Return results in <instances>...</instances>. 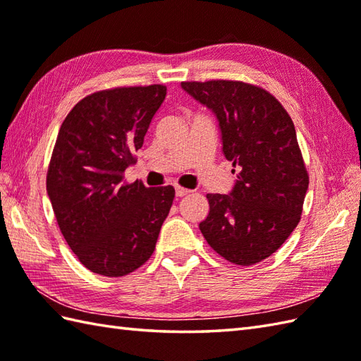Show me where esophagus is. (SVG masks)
<instances>
[{"label": "esophagus", "mask_w": 361, "mask_h": 361, "mask_svg": "<svg viewBox=\"0 0 361 361\" xmlns=\"http://www.w3.org/2000/svg\"><path fill=\"white\" fill-rule=\"evenodd\" d=\"M189 194H190L189 189H185V188H181V186H176L175 188V195L176 197H186Z\"/></svg>", "instance_id": "34e87169"}]
</instances>
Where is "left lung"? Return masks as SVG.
Segmentation results:
<instances>
[{
  "label": "left lung",
  "mask_w": 361,
  "mask_h": 361,
  "mask_svg": "<svg viewBox=\"0 0 361 361\" xmlns=\"http://www.w3.org/2000/svg\"><path fill=\"white\" fill-rule=\"evenodd\" d=\"M219 121L221 150L237 180L229 194H208L203 237L221 257L255 265L271 256L301 220L309 175L296 130L278 99L234 80L181 82Z\"/></svg>",
  "instance_id": "1"
}]
</instances>
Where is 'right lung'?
I'll list each match as a JSON object with an SVG mask.
<instances>
[{
	"label": "right lung",
	"instance_id": "add662e5",
	"mask_svg": "<svg viewBox=\"0 0 361 361\" xmlns=\"http://www.w3.org/2000/svg\"><path fill=\"white\" fill-rule=\"evenodd\" d=\"M164 97V85L99 91L59 130L46 190L66 243L93 273L126 276L155 250L175 189L126 185L124 172Z\"/></svg>",
	"mask_w": 361,
	"mask_h": 361
}]
</instances>
